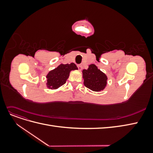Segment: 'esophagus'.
I'll list each match as a JSON object with an SVG mask.
<instances>
[{
    "label": "esophagus",
    "mask_w": 153,
    "mask_h": 153,
    "mask_svg": "<svg viewBox=\"0 0 153 153\" xmlns=\"http://www.w3.org/2000/svg\"><path fill=\"white\" fill-rule=\"evenodd\" d=\"M78 69H79L80 71H81L82 69V64H78Z\"/></svg>",
    "instance_id": "34e87169"
}]
</instances>
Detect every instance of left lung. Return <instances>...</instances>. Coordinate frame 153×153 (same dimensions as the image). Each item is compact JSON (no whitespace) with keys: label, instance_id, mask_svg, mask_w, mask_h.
I'll return each mask as SVG.
<instances>
[{"label":"left lung","instance_id":"1","mask_svg":"<svg viewBox=\"0 0 153 153\" xmlns=\"http://www.w3.org/2000/svg\"><path fill=\"white\" fill-rule=\"evenodd\" d=\"M82 77L84 85L92 91H103L107 85V76L94 64H90L87 69H83Z\"/></svg>","mask_w":153,"mask_h":153}]
</instances>
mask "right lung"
I'll list each match as a JSON object with an SVG mask.
<instances>
[{
  "label": "right lung",
  "instance_id": "obj_1",
  "mask_svg": "<svg viewBox=\"0 0 153 153\" xmlns=\"http://www.w3.org/2000/svg\"><path fill=\"white\" fill-rule=\"evenodd\" d=\"M74 70H78V68L75 64H64L61 63L56 68L48 73L46 76L47 78L46 86L48 89L51 90L57 89L65 84L69 78V73Z\"/></svg>",
  "mask_w": 153,
  "mask_h": 153
}]
</instances>
